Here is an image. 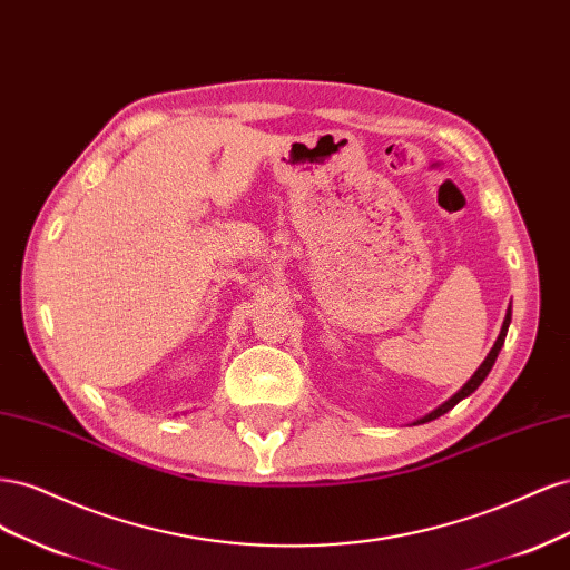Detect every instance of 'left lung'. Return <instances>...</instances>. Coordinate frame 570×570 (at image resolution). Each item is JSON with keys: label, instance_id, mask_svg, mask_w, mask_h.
Instances as JSON below:
<instances>
[{"label": "left lung", "instance_id": "left-lung-1", "mask_svg": "<svg viewBox=\"0 0 570 570\" xmlns=\"http://www.w3.org/2000/svg\"><path fill=\"white\" fill-rule=\"evenodd\" d=\"M509 323H511V308H509V314H507V318H504V325H502V333H499V337H497V342H494V347L490 350V354H488V358L485 361H482V364H480V368L471 375V381L469 383H465L454 396H452V400H446L442 406H438L435 411H430L428 413V416H423L421 421H416V423H428V421H435V419H440L442 416V413H446V411H450V409H454L461 400H465V396H469L471 392H475L478 387H480V383L482 381H485V377H488V373L492 371V366H494V361H497V354H499V350H502V344H504V337H507V331H509Z\"/></svg>", "mask_w": 570, "mask_h": 570}]
</instances>
